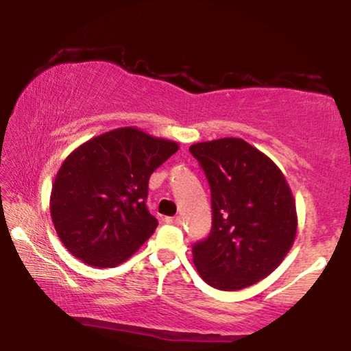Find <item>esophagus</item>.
<instances>
[{
    "instance_id": "34e87169",
    "label": "esophagus",
    "mask_w": 351,
    "mask_h": 351,
    "mask_svg": "<svg viewBox=\"0 0 351 351\" xmlns=\"http://www.w3.org/2000/svg\"><path fill=\"white\" fill-rule=\"evenodd\" d=\"M166 223H172V225H179L182 222L180 217H166L165 219Z\"/></svg>"
}]
</instances>
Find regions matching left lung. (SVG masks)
I'll return each mask as SVG.
<instances>
[{
	"label": "left lung",
	"mask_w": 351,
	"mask_h": 351,
	"mask_svg": "<svg viewBox=\"0 0 351 351\" xmlns=\"http://www.w3.org/2000/svg\"><path fill=\"white\" fill-rule=\"evenodd\" d=\"M190 153L210 186L213 227L193 246L201 278L238 291L270 275L295 239V201L270 158L243 138L199 142Z\"/></svg>",
	"instance_id": "left-lung-1"
}]
</instances>
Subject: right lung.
<instances>
[{"label": "right lung", "mask_w": 351, "mask_h": 351, "mask_svg": "<svg viewBox=\"0 0 351 351\" xmlns=\"http://www.w3.org/2000/svg\"><path fill=\"white\" fill-rule=\"evenodd\" d=\"M179 150L137 128L84 142L62 162L51 191V217L64 246L100 268L128 261L156 230L148 213V180Z\"/></svg>", "instance_id": "right-lung-1"}]
</instances>
